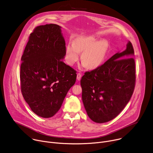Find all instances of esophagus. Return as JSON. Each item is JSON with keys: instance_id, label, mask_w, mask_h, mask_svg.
<instances>
[{"instance_id": "esophagus-1", "label": "esophagus", "mask_w": 153, "mask_h": 153, "mask_svg": "<svg viewBox=\"0 0 153 153\" xmlns=\"http://www.w3.org/2000/svg\"><path fill=\"white\" fill-rule=\"evenodd\" d=\"M81 77H82L81 74H80V73H77V79L78 80H80V79H81Z\"/></svg>"}]
</instances>
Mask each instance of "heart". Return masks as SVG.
<instances>
[{
    "instance_id": "b5f03b06",
    "label": "heart",
    "mask_w": 153,
    "mask_h": 153,
    "mask_svg": "<svg viewBox=\"0 0 153 153\" xmlns=\"http://www.w3.org/2000/svg\"><path fill=\"white\" fill-rule=\"evenodd\" d=\"M108 47L105 40L98 41L93 36L80 37L74 43H69L66 48V60L70 65H73L79 59L80 52H83L81 60L83 66L89 69L99 67L105 57Z\"/></svg>"
}]
</instances>
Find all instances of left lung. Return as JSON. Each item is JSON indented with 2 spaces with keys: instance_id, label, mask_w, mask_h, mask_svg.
Listing matches in <instances>:
<instances>
[{
  "instance_id": "1",
  "label": "left lung",
  "mask_w": 153,
  "mask_h": 153,
  "mask_svg": "<svg viewBox=\"0 0 153 153\" xmlns=\"http://www.w3.org/2000/svg\"><path fill=\"white\" fill-rule=\"evenodd\" d=\"M132 43L82 77V101L89 117L105 123L117 116L131 97L136 84Z\"/></svg>"
}]
</instances>
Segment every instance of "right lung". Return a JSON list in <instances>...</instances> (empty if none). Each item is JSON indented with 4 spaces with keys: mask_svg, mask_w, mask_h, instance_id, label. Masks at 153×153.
Instances as JSON below:
<instances>
[{
    "mask_svg": "<svg viewBox=\"0 0 153 153\" xmlns=\"http://www.w3.org/2000/svg\"><path fill=\"white\" fill-rule=\"evenodd\" d=\"M60 27L47 24L30 34L21 57L20 89L31 110L49 118L59 110L76 80V71L62 59L66 47Z\"/></svg>",
    "mask_w": 153,
    "mask_h": 153,
    "instance_id": "1",
    "label": "right lung"
}]
</instances>
